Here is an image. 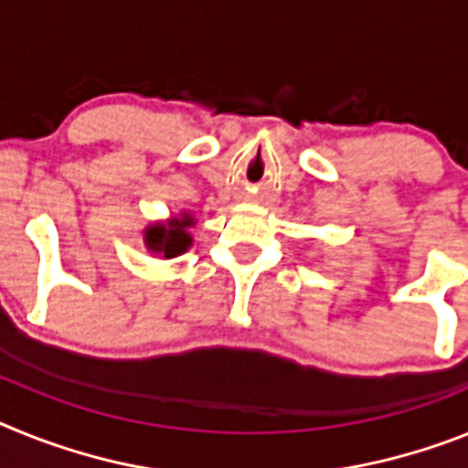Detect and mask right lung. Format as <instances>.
I'll list each match as a JSON object with an SVG mask.
<instances>
[{
	"mask_svg": "<svg viewBox=\"0 0 468 468\" xmlns=\"http://www.w3.org/2000/svg\"><path fill=\"white\" fill-rule=\"evenodd\" d=\"M193 218L184 217L181 221H172L169 226H153L145 235V242L153 251H160L165 254V259H172L181 251H186V247L190 245V235L186 233Z\"/></svg>",
	"mask_w": 468,
	"mask_h": 468,
	"instance_id": "1",
	"label": "right lung"
}]
</instances>
